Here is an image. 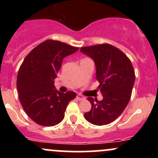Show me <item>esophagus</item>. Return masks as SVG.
<instances>
[{"label":"esophagus","instance_id":"esophagus-1","mask_svg":"<svg viewBox=\"0 0 158 158\" xmlns=\"http://www.w3.org/2000/svg\"><path fill=\"white\" fill-rule=\"evenodd\" d=\"M77 99L78 100H83V99H85V97H83V96H81V94H77Z\"/></svg>","mask_w":158,"mask_h":158}]
</instances>
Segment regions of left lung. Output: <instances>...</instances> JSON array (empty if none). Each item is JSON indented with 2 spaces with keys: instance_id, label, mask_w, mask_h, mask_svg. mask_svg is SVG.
<instances>
[{
  "instance_id": "8db88e82",
  "label": "left lung",
  "mask_w": 158,
  "mask_h": 158,
  "mask_svg": "<svg viewBox=\"0 0 158 158\" xmlns=\"http://www.w3.org/2000/svg\"><path fill=\"white\" fill-rule=\"evenodd\" d=\"M80 52L94 61L96 78L101 101L88 97L91 109L84 114L85 119L96 126L109 124L123 113L131 99L135 81L131 61L123 52L110 44L84 47Z\"/></svg>"
}]
</instances>
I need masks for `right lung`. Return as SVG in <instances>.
I'll return each instance as SVG.
<instances>
[{
  "label": "right lung",
  "mask_w": 158,
  "mask_h": 158,
  "mask_svg": "<svg viewBox=\"0 0 158 158\" xmlns=\"http://www.w3.org/2000/svg\"><path fill=\"white\" fill-rule=\"evenodd\" d=\"M78 50L61 41L47 40L34 48L20 67L17 77L20 102L29 117L37 124L52 126L64 119L69 102L77 94L57 90L54 79L63 59Z\"/></svg>",
  "instance_id": "1"
}]
</instances>
